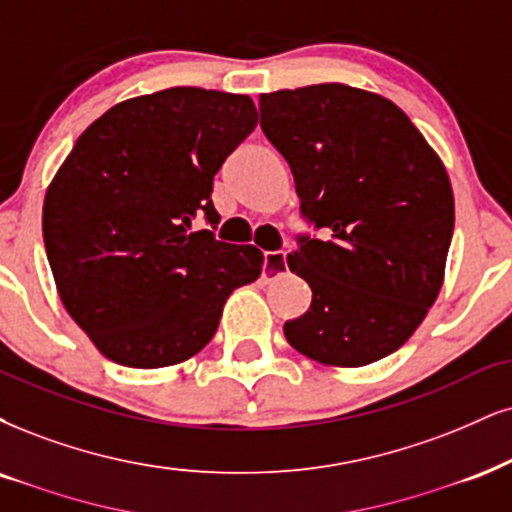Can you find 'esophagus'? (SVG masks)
Wrapping results in <instances>:
<instances>
[{"instance_id": "34e87169", "label": "esophagus", "mask_w": 512, "mask_h": 512, "mask_svg": "<svg viewBox=\"0 0 512 512\" xmlns=\"http://www.w3.org/2000/svg\"><path fill=\"white\" fill-rule=\"evenodd\" d=\"M287 270V254L285 251H268L263 254V280L270 282L280 277Z\"/></svg>"}]
</instances>
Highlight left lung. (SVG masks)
<instances>
[{"instance_id":"8db88e82","label":"left lung","mask_w":512,"mask_h":512,"mask_svg":"<svg viewBox=\"0 0 512 512\" xmlns=\"http://www.w3.org/2000/svg\"><path fill=\"white\" fill-rule=\"evenodd\" d=\"M261 128L285 156L301 216L287 256L313 292L287 342L337 368L401 349L444 282L453 237L449 173L399 106L342 82L261 94Z\"/></svg>"}]
</instances>
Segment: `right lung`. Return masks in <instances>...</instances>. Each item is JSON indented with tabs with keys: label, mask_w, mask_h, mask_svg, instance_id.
Listing matches in <instances>:
<instances>
[{
	"label": "right lung",
	"mask_w": 512,
	"mask_h": 512,
	"mask_svg": "<svg viewBox=\"0 0 512 512\" xmlns=\"http://www.w3.org/2000/svg\"><path fill=\"white\" fill-rule=\"evenodd\" d=\"M251 97L170 87L128 99L75 142L47 189L42 235L66 311L106 358L166 368L218 330L263 254L192 223H220L213 178L256 128Z\"/></svg>",
	"instance_id": "add662e5"
}]
</instances>
